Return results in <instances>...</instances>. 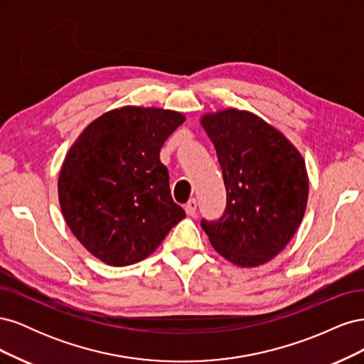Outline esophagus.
<instances>
[{
	"label": "esophagus",
	"instance_id": "obj_1",
	"mask_svg": "<svg viewBox=\"0 0 364 364\" xmlns=\"http://www.w3.org/2000/svg\"><path fill=\"white\" fill-rule=\"evenodd\" d=\"M196 209H197V200L191 199L188 203L185 205V211L188 215H196Z\"/></svg>",
	"mask_w": 364,
	"mask_h": 364
}]
</instances>
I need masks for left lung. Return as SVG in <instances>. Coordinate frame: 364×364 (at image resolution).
I'll return each instance as SVG.
<instances>
[{
  "label": "left lung",
  "mask_w": 364,
  "mask_h": 364,
  "mask_svg": "<svg viewBox=\"0 0 364 364\" xmlns=\"http://www.w3.org/2000/svg\"><path fill=\"white\" fill-rule=\"evenodd\" d=\"M200 123L217 151L226 209L202 220L213 247L241 267L270 261L299 228L308 200L304 158L278 129L258 115L226 109Z\"/></svg>",
  "instance_id": "8db88e82"
}]
</instances>
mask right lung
<instances>
[{
  "instance_id": "1",
  "label": "right lung",
  "mask_w": 364,
  "mask_h": 364,
  "mask_svg": "<svg viewBox=\"0 0 364 364\" xmlns=\"http://www.w3.org/2000/svg\"><path fill=\"white\" fill-rule=\"evenodd\" d=\"M181 112L124 106L94 119L67 153L58 190L74 237L109 266L147 258L185 217L173 202L164 142Z\"/></svg>"
}]
</instances>
